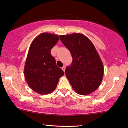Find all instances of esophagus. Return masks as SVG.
Wrapping results in <instances>:
<instances>
[{
  "mask_svg": "<svg viewBox=\"0 0 128 128\" xmlns=\"http://www.w3.org/2000/svg\"><path fill=\"white\" fill-rule=\"evenodd\" d=\"M62 69L63 71L65 72V70H66V66H64L62 67Z\"/></svg>",
  "mask_w": 128,
  "mask_h": 128,
  "instance_id": "1",
  "label": "esophagus"
}]
</instances>
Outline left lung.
<instances>
[{
    "label": "left lung",
    "instance_id": "left-lung-1",
    "mask_svg": "<svg viewBox=\"0 0 128 128\" xmlns=\"http://www.w3.org/2000/svg\"><path fill=\"white\" fill-rule=\"evenodd\" d=\"M60 38L73 58L65 72L75 92L86 95L96 90L103 80L104 67L93 43L80 33L60 35Z\"/></svg>",
    "mask_w": 128,
    "mask_h": 128
}]
</instances>
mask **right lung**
I'll list each match as a JSON object with an SVG mask.
<instances>
[{
  "instance_id": "1",
  "label": "right lung",
  "mask_w": 128,
  "mask_h": 128,
  "mask_svg": "<svg viewBox=\"0 0 128 128\" xmlns=\"http://www.w3.org/2000/svg\"><path fill=\"white\" fill-rule=\"evenodd\" d=\"M59 39L57 34L42 33L31 44L24 74L28 85L36 93L46 95L52 92L60 78L64 75L50 53Z\"/></svg>"
}]
</instances>
